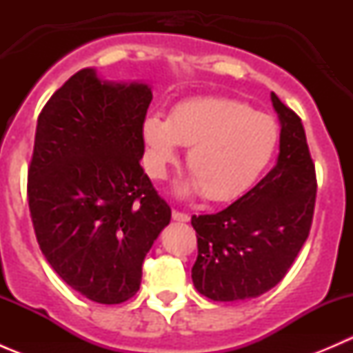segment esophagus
<instances>
[{"label":"esophagus","instance_id":"34e87169","mask_svg":"<svg viewBox=\"0 0 353 353\" xmlns=\"http://www.w3.org/2000/svg\"><path fill=\"white\" fill-rule=\"evenodd\" d=\"M172 219L177 220V222H190V215L184 212H179V210H172Z\"/></svg>","mask_w":353,"mask_h":353}]
</instances>
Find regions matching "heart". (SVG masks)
Masks as SVG:
<instances>
[{
  "label": "heart",
  "instance_id": "b5f03b06",
  "mask_svg": "<svg viewBox=\"0 0 353 353\" xmlns=\"http://www.w3.org/2000/svg\"><path fill=\"white\" fill-rule=\"evenodd\" d=\"M143 138L152 176L162 179L184 145L190 147L186 160L193 174L186 191L201 190L208 201L225 203L243 196L270 165L279 145V126L245 102L196 97L179 102L169 119L148 116Z\"/></svg>",
  "mask_w": 353,
  "mask_h": 353
}]
</instances>
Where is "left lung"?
<instances>
[{"label": "left lung", "instance_id": "obj_1", "mask_svg": "<svg viewBox=\"0 0 353 353\" xmlns=\"http://www.w3.org/2000/svg\"><path fill=\"white\" fill-rule=\"evenodd\" d=\"M272 102L282 124L276 165L222 212L191 216V279L212 301L258 297L282 282L311 230L318 183L304 126L275 94Z\"/></svg>", "mask_w": 353, "mask_h": 353}]
</instances>
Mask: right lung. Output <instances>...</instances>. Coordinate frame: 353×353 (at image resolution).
Masks as SVG:
<instances>
[{"mask_svg": "<svg viewBox=\"0 0 353 353\" xmlns=\"http://www.w3.org/2000/svg\"><path fill=\"white\" fill-rule=\"evenodd\" d=\"M145 83L74 73L37 119L27 196L39 248L73 290L121 304L141 283V266L170 206L143 172Z\"/></svg>", "mask_w": 353, "mask_h": 353, "instance_id": "right-lung-1", "label": "right lung"}]
</instances>
